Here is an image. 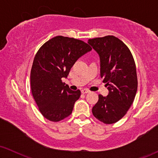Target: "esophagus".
<instances>
[{"label": "esophagus", "instance_id": "esophagus-1", "mask_svg": "<svg viewBox=\"0 0 158 158\" xmlns=\"http://www.w3.org/2000/svg\"><path fill=\"white\" fill-rule=\"evenodd\" d=\"M81 93L83 94H88V93H89V90L87 89H83L81 90Z\"/></svg>", "mask_w": 158, "mask_h": 158}]
</instances>
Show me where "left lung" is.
I'll use <instances>...</instances> for the list:
<instances>
[{
    "instance_id": "left-lung-1",
    "label": "left lung",
    "mask_w": 158,
    "mask_h": 158,
    "mask_svg": "<svg viewBox=\"0 0 158 158\" xmlns=\"http://www.w3.org/2000/svg\"><path fill=\"white\" fill-rule=\"evenodd\" d=\"M88 43L98 55L101 77L109 90L106 96L98 95L92 113L104 124H113L127 114L135 98L137 76L135 60L124 43L114 36L88 40Z\"/></svg>"
}]
</instances>
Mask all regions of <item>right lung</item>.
Wrapping results in <instances>:
<instances>
[{"label":"right lung","instance_id":"1","mask_svg":"<svg viewBox=\"0 0 158 158\" xmlns=\"http://www.w3.org/2000/svg\"><path fill=\"white\" fill-rule=\"evenodd\" d=\"M92 48L83 41L55 36L44 43L34 59L30 81L33 97L41 114L59 122L72 114L81 90H72L62 83L80 57Z\"/></svg>","mask_w":158,"mask_h":158}]
</instances>
